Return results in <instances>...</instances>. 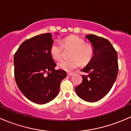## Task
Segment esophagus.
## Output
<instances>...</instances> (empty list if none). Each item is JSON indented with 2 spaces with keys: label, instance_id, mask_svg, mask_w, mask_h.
<instances>
[{
  "label": "esophagus",
  "instance_id": "obj_1",
  "mask_svg": "<svg viewBox=\"0 0 131 131\" xmlns=\"http://www.w3.org/2000/svg\"><path fill=\"white\" fill-rule=\"evenodd\" d=\"M73 73H67V75H68V77H72V75H73Z\"/></svg>",
  "mask_w": 131,
  "mask_h": 131
}]
</instances>
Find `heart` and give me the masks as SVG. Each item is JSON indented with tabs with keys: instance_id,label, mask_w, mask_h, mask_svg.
<instances>
[{
	"instance_id": "obj_1",
	"label": "heart",
	"mask_w": 131,
	"mask_h": 131,
	"mask_svg": "<svg viewBox=\"0 0 131 131\" xmlns=\"http://www.w3.org/2000/svg\"><path fill=\"white\" fill-rule=\"evenodd\" d=\"M64 48L65 50L72 49L70 53V59L64 60L58 64V68L67 72H71L82 64H87L92 59L93 49L91 45L85 43L81 38L77 36H70L62 40V45L54 41L50 47V54L54 60L61 59Z\"/></svg>"
}]
</instances>
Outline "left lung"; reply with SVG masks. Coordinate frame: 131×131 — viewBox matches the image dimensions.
Returning a JSON list of instances; mask_svg holds the SVG:
<instances>
[{
    "label": "left lung",
    "mask_w": 131,
    "mask_h": 131,
    "mask_svg": "<svg viewBox=\"0 0 131 131\" xmlns=\"http://www.w3.org/2000/svg\"><path fill=\"white\" fill-rule=\"evenodd\" d=\"M85 38L93 49L91 60L82 70L88 75H82V82L75 88L80 98L88 102H96L109 92L118 74V56L109 40L90 34Z\"/></svg>",
    "instance_id": "obj_1"
}]
</instances>
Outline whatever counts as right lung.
Wrapping results in <instances>:
<instances>
[{"instance_id": "1", "label": "right lung", "mask_w": 131, "mask_h": 131, "mask_svg": "<svg viewBox=\"0 0 131 131\" xmlns=\"http://www.w3.org/2000/svg\"><path fill=\"white\" fill-rule=\"evenodd\" d=\"M50 33L37 35L21 44L14 56L17 85L26 98L39 105L57 96L65 71L55 70L56 63L50 54L53 42Z\"/></svg>"}]
</instances>
